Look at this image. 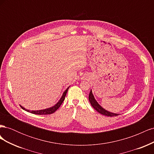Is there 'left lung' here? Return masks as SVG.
Masks as SVG:
<instances>
[{
	"mask_svg": "<svg viewBox=\"0 0 154 154\" xmlns=\"http://www.w3.org/2000/svg\"><path fill=\"white\" fill-rule=\"evenodd\" d=\"M88 100H89L90 103L92 105V106L94 108L97 112H98L99 113L103 114L106 116H110V117H112V116H118L119 114H116V113H112L110 112L105 110L103 109L98 103H97L96 99L94 98V96L92 94V90H91V92L89 93V95H88Z\"/></svg>",
	"mask_w": 154,
	"mask_h": 154,
	"instance_id": "8db88e82",
	"label": "left lung"
}]
</instances>
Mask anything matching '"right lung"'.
Returning a JSON list of instances; mask_svg holds the SVG:
<instances>
[{
    "label": "right lung",
    "instance_id": "add662e5",
    "mask_svg": "<svg viewBox=\"0 0 154 154\" xmlns=\"http://www.w3.org/2000/svg\"><path fill=\"white\" fill-rule=\"evenodd\" d=\"M69 87L67 88V89L63 93V94L61 97V98L60 99V100L57 102V103H56L54 106H51V107H49V108H48V109H43V110H27V109H26L24 107H23L22 106L20 105L22 109L25 110L26 111L28 112H31L32 114H37V115H47V114H53L54 113V112L57 110L59 107L60 106V105H62V103H63V101H64L65 100V97H66V94L67 92L68 91V89H69Z\"/></svg>",
    "mask_w": 154,
    "mask_h": 154
}]
</instances>
